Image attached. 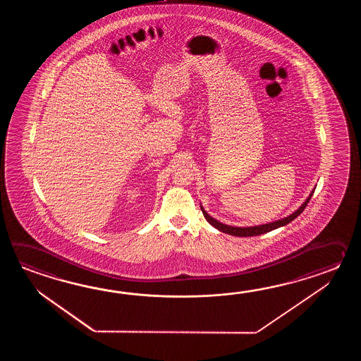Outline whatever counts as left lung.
<instances>
[{"label": "left lung", "mask_w": 361, "mask_h": 361, "mask_svg": "<svg viewBox=\"0 0 361 361\" xmlns=\"http://www.w3.org/2000/svg\"><path fill=\"white\" fill-rule=\"evenodd\" d=\"M314 191H311V193L308 195V197H307L306 201L300 205L295 212H293L292 214L288 215V216H285L283 219H279V221H275V222L266 223V224H259V226H250V227H233V226H228V224H224V223L219 222V221H216L214 219L213 216H210V215L207 214V212H205V209L201 207V210H202V214L205 216V219H207V222L210 223L214 228H216L218 231H221V232H224V233H228V235H232V236H240V238H249V236H258V235H262V233H266V232H269V231L276 230L279 227H283V226H286L288 223L292 222L294 221L298 215L306 209L307 204L310 202V200L312 197V195H314Z\"/></svg>", "instance_id": "8db88e82"}]
</instances>
